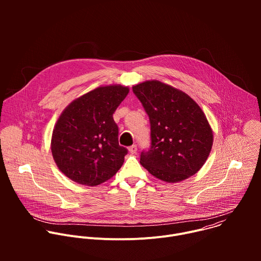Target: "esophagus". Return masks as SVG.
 <instances>
[{
	"label": "esophagus",
	"instance_id": "1",
	"mask_svg": "<svg viewBox=\"0 0 261 261\" xmlns=\"http://www.w3.org/2000/svg\"><path fill=\"white\" fill-rule=\"evenodd\" d=\"M129 152H130L131 154H136V152H137V146H136V144H133V145H131V146L129 147Z\"/></svg>",
	"mask_w": 261,
	"mask_h": 261
}]
</instances>
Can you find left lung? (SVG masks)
Wrapping results in <instances>:
<instances>
[{"instance_id": "obj_1", "label": "left lung", "mask_w": 261, "mask_h": 261, "mask_svg": "<svg viewBox=\"0 0 261 261\" xmlns=\"http://www.w3.org/2000/svg\"><path fill=\"white\" fill-rule=\"evenodd\" d=\"M151 123V150L142 152L140 164L166 182L194 175L210 156L214 133L200 106L185 92L145 81L132 87Z\"/></svg>"}]
</instances>
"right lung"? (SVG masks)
I'll return each mask as SVG.
<instances>
[{"label": "right lung", "instance_id": "obj_1", "mask_svg": "<svg viewBox=\"0 0 261 261\" xmlns=\"http://www.w3.org/2000/svg\"><path fill=\"white\" fill-rule=\"evenodd\" d=\"M130 89L100 86L74 99L62 111L50 148L58 168L80 185L98 186L122 167L127 148L119 144L113 115Z\"/></svg>", "mask_w": 261, "mask_h": 261}]
</instances>
